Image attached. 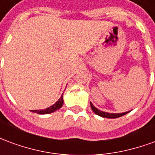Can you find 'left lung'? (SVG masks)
I'll use <instances>...</instances> for the list:
<instances>
[{"label":"left lung","mask_w":155,"mask_h":155,"mask_svg":"<svg viewBox=\"0 0 155 155\" xmlns=\"http://www.w3.org/2000/svg\"><path fill=\"white\" fill-rule=\"evenodd\" d=\"M91 109H92V110L94 111V113L96 114H98L99 116L103 117V118H109V119H115V118H119L120 116H123L124 114H126L129 113V111L128 112H124V113H120V114H114V113H107V112H104V111H101L100 110H98L97 108H95L93 105V104L91 102Z\"/></svg>","instance_id":"8db88e82"}]
</instances>
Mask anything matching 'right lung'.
Wrapping results in <instances>:
<instances>
[{
    "mask_svg": "<svg viewBox=\"0 0 155 155\" xmlns=\"http://www.w3.org/2000/svg\"><path fill=\"white\" fill-rule=\"evenodd\" d=\"M63 103H64V100H63V94L61 96V98L58 100L55 103H54L53 105H51L49 108H46L45 110H31L32 111L33 113H37V114H51V113H53L54 111L60 110L62 105H63Z\"/></svg>",
    "mask_w": 155,
    "mask_h": 155,
    "instance_id": "1",
    "label": "right lung"
}]
</instances>
